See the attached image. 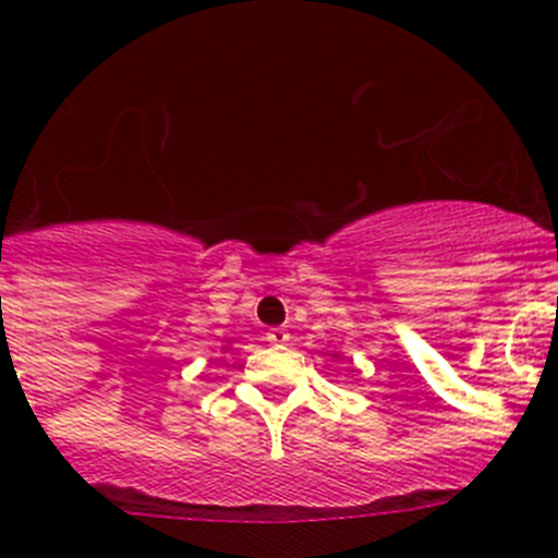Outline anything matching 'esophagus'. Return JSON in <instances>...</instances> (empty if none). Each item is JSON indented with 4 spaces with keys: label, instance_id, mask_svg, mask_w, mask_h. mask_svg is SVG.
Masks as SVG:
<instances>
[{
    "label": "esophagus",
    "instance_id": "esophagus-1",
    "mask_svg": "<svg viewBox=\"0 0 558 558\" xmlns=\"http://www.w3.org/2000/svg\"><path fill=\"white\" fill-rule=\"evenodd\" d=\"M265 340H268L270 347H284V343L290 340V332H288V329H282V327H274V329H268V332H265Z\"/></svg>",
    "mask_w": 558,
    "mask_h": 558
}]
</instances>
